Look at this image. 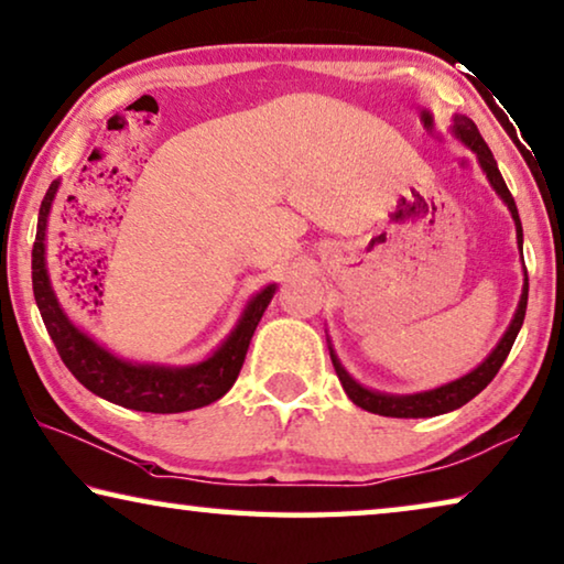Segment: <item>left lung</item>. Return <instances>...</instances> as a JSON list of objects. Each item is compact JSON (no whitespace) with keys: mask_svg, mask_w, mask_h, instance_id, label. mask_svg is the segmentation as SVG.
<instances>
[{"mask_svg":"<svg viewBox=\"0 0 564 564\" xmlns=\"http://www.w3.org/2000/svg\"><path fill=\"white\" fill-rule=\"evenodd\" d=\"M452 132H454V138H459L464 145H467L471 153L477 155L481 170H485V173H487L489 185L495 187L499 198H502L505 205L509 208V213H512V220H514V228H517V243H520V250H522L520 213H517V205H514L512 193H509L505 177H502V173H499L495 155H491V150L487 148V142L481 140L477 124L471 122L467 115H454ZM527 291H530V283H527V268H524L522 296H520V306H517V311H514L512 324H509V328L505 330V336L499 338V344L495 346V351H491L487 359L477 366L475 371H469L467 377L444 383V387H436L432 391H419V394H404V397H399V394H381V391H371V389L361 387V383L356 381L351 373L344 369L341 361H338V356L334 354V348L328 346V354H330V361H334L336 377H338V381H341L344 391H346L348 399H351L356 406H361V409L371 411V414H379V416L424 419V416H440V414H446V411L459 409V406L467 404V401L475 399L481 389H487V383L497 377L499 369H502L507 354L512 351L514 338H517V334H520V328H522L524 311H527Z\"/></svg>","mask_w":564,"mask_h":564,"instance_id":"1","label":"left lung"}]
</instances>
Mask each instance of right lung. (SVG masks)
<instances>
[{
  "instance_id": "add662e5",
  "label": "right lung",
  "mask_w": 564,
  "mask_h": 564,
  "mask_svg": "<svg viewBox=\"0 0 564 564\" xmlns=\"http://www.w3.org/2000/svg\"><path fill=\"white\" fill-rule=\"evenodd\" d=\"M57 187L59 181H52L40 205L37 238L32 248V289L47 334L73 377L100 399L124 409L150 411V414H181V411L200 409L218 401L236 383L253 330L279 285H265L246 303L236 328L208 359L191 366L124 361L75 326L52 291L47 261H44V234H47V218Z\"/></svg>"
}]
</instances>
